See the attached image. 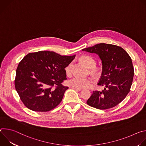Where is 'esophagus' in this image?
<instances>
[{"mask_svg":"<svg viewBox=\"0 0 146 146\" xmlns=\"http://www.w3.org/2000/svg\"><path fill=\"white\" fill-rule=\"evenodd\" d=\"M73 89L76 90H78V91H80L81 90V88H74V87H72Z\"/></svg>","mask_w":146,"mask_h":146,"instance_id":"esophagus-1","label":"esophagus"}]
</instances>
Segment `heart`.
Masks as SVG:
<instances>
[{"label":"heart","instance_id":"heart-1","mask_svg":"<svg viewBox=\"0 0 146 146\" xmlns=\"http://www.w3.org/2000/svg\"><path fill=\"white\" fill-rule=\"evenodd\" d=\"M81 60L88 68H92L96 65L95 60L91 56L88 55H83L80 58ZM95 71V69L94 70ZM65 72L68 76H70L72 73V64L70 63L65 68ZM94 82V80L91 78L74 77L71 80H69L68 84L72 87L77 88H82L88 87Z\"/></svg>","mask_w":146,"mask_h":146}]
</instances>
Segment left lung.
Masks as SVG:
<instances>
[{"instance_id":"8db88e82","label":"left lung","mask_w":146,"mask_h":146,"mask_svg":"<svg viewBox=\"0 0 146 146\" xmlns=\"http://www.w3.org/2000/svg\"><path fill=\"white\" fill-rule=\"evenodd\" d=\"M82 50L99 55L102 72L98 85L105 87L102 91H93L87 103L100 110L116 106L130 91L134 76L131 58L122 47L110 44L100 43Z\"/></svg>"}]
</instances>
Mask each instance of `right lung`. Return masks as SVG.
<instances>
[{
    "label": "right lung",
    "mask_w": 146,
    "mask_h": 146,
    "mask_svg": "<svg viewBox=\"0 0 146 146\" xmlns=\"http://www.w3.org/2000/svg\"><path fill=\"white\" fill-rule=\"evenodd\" d=\"M75 56L48 51L31 52L24 56L18 65L14 84L27 108L46 112L59 105L69 88L62 84L66 80L65 68Z\"/></svg>",
    "instance_id": "1"
}]
</instances>
